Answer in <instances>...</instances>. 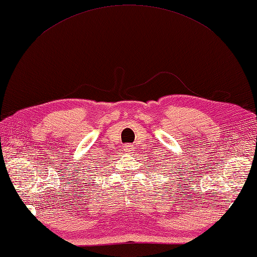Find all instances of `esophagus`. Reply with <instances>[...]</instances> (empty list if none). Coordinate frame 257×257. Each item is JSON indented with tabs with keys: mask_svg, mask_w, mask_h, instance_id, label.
<instances>
[{
	"mask_svg": "<svg viewBox=\"0 0 257 257\" xmlns=\"http://www.w3.org/2000/svg\"><path fill=\"white\" fill-rule=\"evenodd\" d=\"M124 151L127 152V153H133L134 152V145L133 144H127L124 146Z\"/></svg>",
	"mask_w": 257,
	"mask_h": 257,
	"instance_id": "esophagus-1",
	"label": "esophagus"
}]
</instances>
